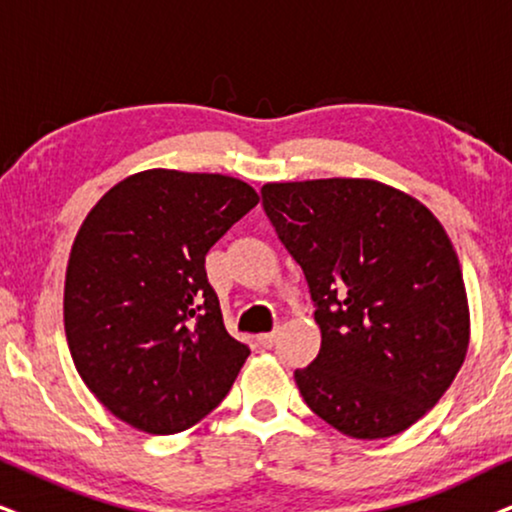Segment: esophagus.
<instances>
[{"mask_svg":"<svg viewBox=\"0 0 512 512\" xmlns=\"http://www.w3.org/2000/svg\"><path fill=\"white\" fill-rule=\"evenodd\" d=\"M278 335H281V331H271V333H264V335H257V342H260L262 347H274L276 345V340H278Z\"/></svg>","mask_w":512,"mask_h":512,"instance_id":"esophagus-1","label":"esophagus"}]
</instances>
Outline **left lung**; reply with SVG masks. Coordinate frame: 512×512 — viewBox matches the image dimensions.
I'll list each match as a JSON object with an SVG mask.
<instances>
[{
    "label": "left lung",
    "mask_w": 512,
    "mask_h": 512,
    "mask_svg": "<svg viewBox=\"0 0 512 512\" xmlns=\"http://www.w3.org/2000/svg\"><path fill=\"white\" fill-rule=\"evenodd\" d=\"M262 205L316 302L321 349L295 371L309 409L354 439L411 428L454 383L470 342L442 222L375 179L269 181Z\"/></svg>",
    "instance_id": "1"
}]
</instances>
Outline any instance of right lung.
I'll return each instance as SVG.
<instances>
[{"label":"right lung","mask_w":512,"mask_h":512,"mask_svg":"<svg viewBox=\"0 0 512 512\" xmlns=\"http://www.w3.org/2000/svg\"><path fill=\"white\" fill-rule=\"evenodd\" d=\"M257 203L236 177L155 167L87 212L68 257L63 323L82 383L122 423L184 432L231 390L250 349L226 333L205 255Z\"/></svg>","instance_id":"1"}]
</instances>
